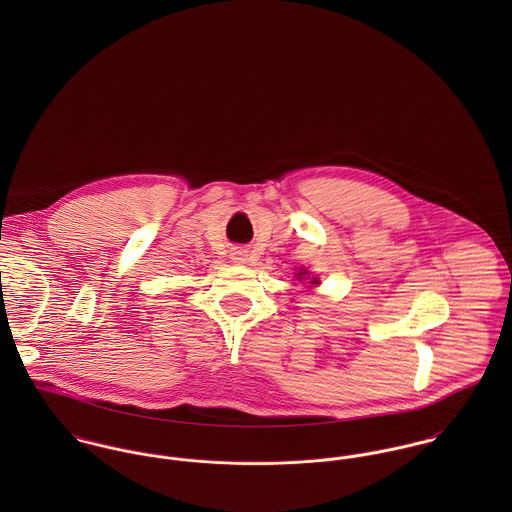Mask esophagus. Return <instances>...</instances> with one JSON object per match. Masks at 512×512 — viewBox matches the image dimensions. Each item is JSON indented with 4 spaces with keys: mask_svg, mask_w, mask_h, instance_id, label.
<instances>
[{
    "mask_svg": "<svg viewBox=\"0 0 512 512\" xmlns=\"http://www.w3.org/2000/svg\"><path fill=\"white\" fill-rule=\"evenodd\" d=\"M230 260L236 262V264H246L250 260V252L242 246H236L230 250Z\"/></svg>",
    "mask_w": 512,
    "mask_h": 512,
    "instance_id": "1",
    "label": "esophagus"
}]
</instances>
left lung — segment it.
I'll return each mask as SVG.
<instances>
[{
	"label": "left lung",
	"instance_id": "obj_1",
	"mask_svg": "<svg viewBox=\"0 0 512 512\" xmlns=\"http://www.w3.org/2000/svg\"><path fill=\"white\" fill-rule=\"evenodd\" d=\"M305 276H307V270H299V272L295 274V278H297L299 282H301ZM309 284H313V286H315V284H319V280H317V278H311V282H309Z\"/></svg>",
	"mask_w": 512,
	"mask_h": 512
}]
</instances>
